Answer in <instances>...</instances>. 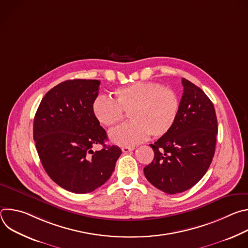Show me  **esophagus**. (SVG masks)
<instances>
[{
    "label": "esophagus",
    "instance_id": "1",
    "mask_svg": "<svg viewBox=\"0 0 248 248\" xmlns=\"http://www.w3.org/2000/svg\"><path fill=\"white\" fill-rule=\"evenodd\" d=\"M133 150H134L133 147H127V146H125V147H123V148H122V151H123L124 153H128V152L133 151Z\"/></svg>",
    "mask_w": 248,
    "mask_h": 248
}]
</instances>
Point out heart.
<instances>
[{"label": "heart", "instance_id": "1", "mask_svg": "<svg viewBox=\"0 0 248 248\" xmlns=\"http://www.w3.org/2000/svg\"><path fill=\"white\" fill-rule=\"evenodd\" d=\"M114 100L97 96L92 103L95 119L114 126L128 113L131 121L110 132L112 142L132 146L150 135L159 138L173 126L180 111V99L172 89L154 82H135L114 91Z\"/></svg>", "mask_w": 248, "mask_h": 248}]
</instances>
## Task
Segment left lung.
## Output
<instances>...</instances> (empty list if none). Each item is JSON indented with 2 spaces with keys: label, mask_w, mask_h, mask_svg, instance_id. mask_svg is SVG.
Wrapping results in <instances>:
<instances>
[{
  "label": "left lung",
  "mask_w": 248,
  "mask_h": 248,
  "mask_svg": "<svg viewBox=\"0 0 248 248\" xmlns=\"http://www.w3.org/2000/svg\"><path fill=\"white\" fill-rule=\"evenodd\" d=\"M184 94L170 130L150 144L154 159L144 168L156 188L175 194L195 186L213 160L218 122L213 103L195 84L183 78Z\"/></svg>",
  "instance_id": "obj_1"
}]
</instances>
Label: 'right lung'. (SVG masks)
I'll use <instances>...</instances> for the list:
<instances>
[{"label":"right lung","instance_id":"add662e5","mask_svg":"<svg viewBox=\"0 0 248 248\" xmlns=\"http://www.w3.org/2000/svg\"><path fill=\"white\" fill-rule=\"evenodd\" d=\"M100 81H63L43 97L35 114L33 138L50 178L74 193H88L103 186L112 175L122 150L107 146L106 130L92 113ZM96 144L103 145L93 152Z\"/></svg>","mask_w":248,"mask_h":248}]
</instances>
